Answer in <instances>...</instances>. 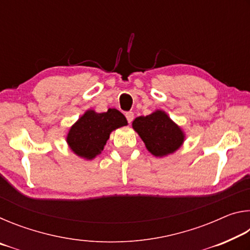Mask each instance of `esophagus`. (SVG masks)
I'll list each match as a JSON object with an SVG mask.
<instances>
[{
  "instance_id": "34e87169",
  "label": "esophagus",
  "mask_w": 250,
  "mask_h": 250,
  "mask_svg": "<svg viewBox=\"0 0 250 250\" xmlns=\"http://www.w3.org/2000/svg\"><path fill=\"white\" fill-rule=\"evenodd\" d=\"M125 118H126V120H128V122L130 124V122H132V120H133V118H134V113H133V112H131V111H129V112H125Z\"/></svg>"
}]
</instances>
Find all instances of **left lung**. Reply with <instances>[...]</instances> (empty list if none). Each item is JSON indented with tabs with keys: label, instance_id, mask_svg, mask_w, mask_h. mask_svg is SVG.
Here are the masks:
<instances>
[{
	"label": "left lung",
	"instance_id": "left-lung-1",
	"mask_svg": "<svg viewBox=\"0 0 250 250\" xmlns=\"http://www.w3.org/2000/svg\"><path fill=\"white\" fill-rule=\"evenodd\" d=\"M132 126L145 142L147 151L160 158L180 149L185 139L182 129L162 110L135 118Z\"/></svg>",
	"mask_w": 250,
	"mask_h": 250
}]
</instances>
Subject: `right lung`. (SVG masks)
Returning a JSON list of instances; mask_svg holds the SVG:
<instances>
[{"label": "right lung", "mask_w": 250, "mask_h": 250, "mask_svg": "<svg viewBox=\"0 0 250 250\" xmlns=\"http://www.w3.org/2000/svg\"><path fill=\"white\" fill-rule=\"evenodd\" d=\"M126 125L125 117L117 109L103 113L87 110L69 129L66 141L75 154L92 160L104 150L110 133Z\"/></svg>", "instance_id": "obj_1"}]
</instances>
